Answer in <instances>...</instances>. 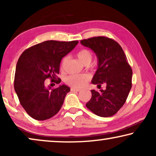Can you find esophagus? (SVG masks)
Wrapping results in <instances>:
<instances>
[{
	"label": "esophagus",
	"mask_w": 156,
	"mask_h": 156,
	"mask_svg": "<svg viewBox=\"0 0 156 156\" xmlns=\"http://www.w3.org/2000/svg\"><path fill=\"white\" fill-rule=\"evenodd\" d=\"M72 91H80L81 89H76V88H72L71 89Z\"/></svg>",
	"instance_id": "34e87169"
}]
</instances>
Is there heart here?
<instances>
[{
    "instance_id": "1",
    "label": "heart",
    "mask_w": 156,
    "mask_h": 156,
    "mask_svg": "<svg viewBox=\"0 0 156 156\" xmlns=\"http://www.w3.org/2000/svg\"><path fill=\"white\" fill-rule=\"evenodd\" d=\"M77 57L82 62L85 64L87 62H90L91 58H92V55L89 50L83 49L77 53ZM65 61V58L62 61V66ZM89 79H90V76L88 74H72L66 77L65 82L67 84L74 87V88H82L86 84V83L89 80Z\"/></svg>"
}]
</instances>
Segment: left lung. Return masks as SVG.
<instances>
[{
    "label": "left lung",
    "mask_w": 156,
    "mask_h": 156,
    "mask_svg": "<svg viewBox=\"0 0 156 156\" xmlns=\"http://www.w3.org/2000/svg\"><path fill=\"white\" fill-rule=\"evenodd\" d=\"M80 42L93 50L98 59L91 83L106 85L104 90H91V98L86 106L99 116H114L125 104L132 87L133 72L126 56L120 44L111 38L99 36Z\"/></svg>",
    "instance_id": "obj_1"
}]
</instances>
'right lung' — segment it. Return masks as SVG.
Listing matches in <instances>:
<instances>
[{
  "label": "right lung",
  "instance_id": "right-lung-1",
  "mask_svg": "<svg viewBox=\"0 0 156 156\" xmlns=\"http://www.w3.org/2000/svg\"><path fill=\"white\" fill-rule=\"evenodd\" d=\"M78 42L48 40L27 49L19 57L14 89L21 106L32 118L47 120L60 110L70 88L65 84L55 89L47 87L44 80L57 79L62 59ZM55 82L59 84L61 80Z\"/></svg>",
  "mask_w": 156,
  "mask_h": 156
}]
</instances>
